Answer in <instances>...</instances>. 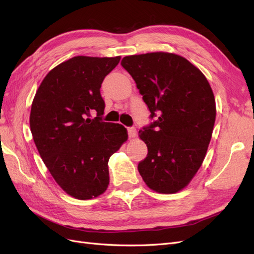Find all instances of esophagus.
<instances>
[{
    "instance_id": "esophagus-1",
    "label": "esophagus",
    "mask_w": 254,
    "mask_h": 254,
    "mask_svg": "<svg viewBox=\"0 0 254 254\" xmlns=\"http://www.w3.org/2000/svg\"><path fill=\"white\" fill-rule=\"evenodd\" d=\"M128 135L130 139H133V137L136 136V130L134 127H130L128 128Z\"/></svg>"
}]
</instances>
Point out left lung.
<instances>
[{
  "label": "left lung",
  "instance_id": "left-lung-1",
  "mask_svg": "<svg viewBox=\"0 0 254 254\" xmlns=\"http://www.w3.org/2000/svg\"><path fill=\"white\" fill-rule=\"evenodd\" d=\"M121 64L135 81L150 118L157 117L139 131L148 153L137 170L149 189L177 193L200 168L211 141L216 105L210 83L188 59L172 53L126 56Z\"/></svg>",
  "mask_w": 254,
  "mask_h": 254
}]
</instances>
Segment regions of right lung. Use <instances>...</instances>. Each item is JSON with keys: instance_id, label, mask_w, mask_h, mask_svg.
Returning a JSON list of instances; mask_svg holds the SVG:
<instances>
[{"instance_id": "right-lung-1", "label": "right lung", "mask_w": 254, "mask_h": 254, "mask_svg": "<svg viewBox=\"0 0 254 254\" xmlns=\"http://www.w3.org/2000/svg\"><path fill=\"white\" fill-rule=\"evenodd\" d=\"M121 57L76 56L58 64L38 88L29 125L36 147L58 186L87 200L109 184V158L128 139L121 124L103 122L104 78ZM91 112L97 118L90 119Z\"/></svg>"}]
</instances>
